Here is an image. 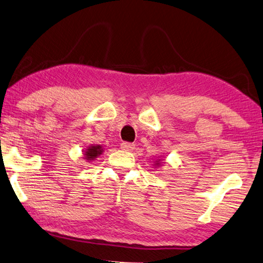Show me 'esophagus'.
<instances>
[{
	"label": "esophagus",
	"mask_w": 263,
	"mask_h": 263,
	"mask_svg": "<svg viewBox=\"0 0 263 263\" xmlns=\"http://www.w3.org/2000/svg\"><path fill=\"white\" fill-rule=\"evenodd\" d=\"M121 149L126 150V152H132V150L135 149V144L129 143V142H122L121 143Z\"/></svg>",
	"instance_id": "34e87169"
}]
</instances>
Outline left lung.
Instances as JSON below:
<instances>
[{"label": "left lung", "mask_w": 263, "mask_h": 263, "mask_svg": "<svg viewBox=\"0 0 263 263\" xmlns=\"http://www.w3.org/2000/svg\"><path fill=\"white\" fill-rule=\"evenodd\" d=\"M155 167H160L161 166V160H157L155 161V164H154Z\"/></svg>", "instance_id": "obj_1"}]
</instances>
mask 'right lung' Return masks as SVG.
Wrapping results in <instances>:
<instances>
[{"instance_id": "1", "label": "right lung", "mask_w": 263, "mask_h": 263, "mask_svg": "<svg viewBox=\"0 0 263 263\" xmlns=\"http://www.w3.org/2000/svg\"><path fill=\"white\" fill-rule=\"evenodd\" d=\"M103 149H102V145H99V144H92L89 145V147H87V149L85 150L84 152V158L86 161L91 162L93 160H96L97 157L100 156V155L102 154Z\"/></svg>"}]
</instances>
